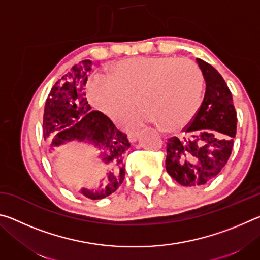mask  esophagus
Returning <instances> with one entry per match:
<instances>
[{
    "instance_id": "obj_1",
    "label": "esophagus",
    "mask_w": 260,
    "mask_h": 260,
    "mask_svg": "<svg viewBox=\"0 0 260 260\" xmlns=\"http://www.w3.org/2000/svg\"><path fill=\"white\" fill-rule=\"evenodd\" d=\"M139 134H140V132H139V131L129 132L128 135H127V138H128V141H129V142H135V141L138 140V138H139Z\"/></svg>"
}]
</instances>
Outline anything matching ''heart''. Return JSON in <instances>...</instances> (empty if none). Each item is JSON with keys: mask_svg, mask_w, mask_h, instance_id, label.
Wrapping results in <instances>:
<instances>
[{"mask_svg": "<svg viewBox=\"0 0 260 260\" xmlns=\"http://www.w3.org/2000/svg\"><path fill=\"white\" fill-rule=\"evenodd\" d=\"M109 76L91 79L88 96L113 121L131 111L135 98L141 108L132 120L157 121L161 128L174 129L190 120L201 104L203 77L189 59L135 57L118 61Z\"/></svg>", "mask_w": 260, "mask_h": 260, "instance_id": "b5f03b06", "label": "heart"}]
</instances>
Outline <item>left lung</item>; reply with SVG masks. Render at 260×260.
<instances>
[{
  "mask_svg": "<svg viewBox=\"0 0 260 260\" xmlns=\"http://www.w3.org/2000/svg\"><path fill=\"white\" fill-rule=\"evenodd\" d=\"M197 64L205 80V95L183 136L166 144V171L181 186L210 182L227 164L236 134V111L227 83L212 65L200 58Z\"/></svg>",
  "mask_w": 260,
  "mask_h": 260,
  "instance_id": "8db88e82",
  "label": "left lung"
}]
</instances>
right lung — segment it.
<instances>
[{"instance_id": "obj_1", "label": "right lung", "mask_w": 260, "mask_h": 260, "mask_svg": "<svg viewBox=\"0 0 260 260\" xmlns=\"http://www.w3.org/2000/svg\"><path fill=\"white\" fill-rule=\"evenodd\" d=\"M90 70L91 60L79 61L52 86L43 113V138L54 153L72 141L91 143L99 149L108 166L105 178L98 189L83 188L81 193L90 200H101L124 181V155L131 143L105 114L91 111L85 93Z\"/></svg>"}]
</instances>
